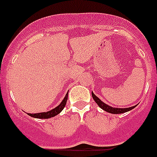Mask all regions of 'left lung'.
I'll return each instance as SVG.
<instances>
[{"mask_svg":"<svg viewBox=\"0 0 157 157\" xmlns=\"http://www.w3.org/2000/svg\"><path fill=\"white\" fill-rule=\"evenodd\" d=\"M91 96H92V98L94 99V100L96 101V103L98 105L99 107H100V109H102L103 110H105L106 112L110 113H113V114H119V113H126L128 111H130L133 109H135L137 105H135V106H132V107H129V108H125V109H121V108H114L111 107L109 105H106L105 103H104L103 101L100 100L99 97L95 95L93 93V91H91Z\"/></svg>","mask_w":157,"mask_h":157,"instance_id":"obj_1","label":"left lung"}]
</instances>
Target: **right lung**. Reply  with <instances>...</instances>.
<instances>
[{
  "label": "right lung",
  "instance_id": "obj_1",
  "mask_svg": "<svg viewBox=\"0 0 157 157\" xmlns=\"http://www.w3.org/2000/svg\"><path fill=\"white\" fill-rule=\"evenodd\" d=\"M67 99H68V92L66 93V96L64 97V99L62 100V101L61 102V104L57 106L56 108H54L53 109L49 110L48 112H43V113H28L29 116L32 117H35V118H41V119H46V118H51L52 117L57 116V114H59L63 110V109L65 108L66 105V101H67Z\"/></svg>",
  "mask_w": 157,
  "mask_h": 157
}]
</instances>
